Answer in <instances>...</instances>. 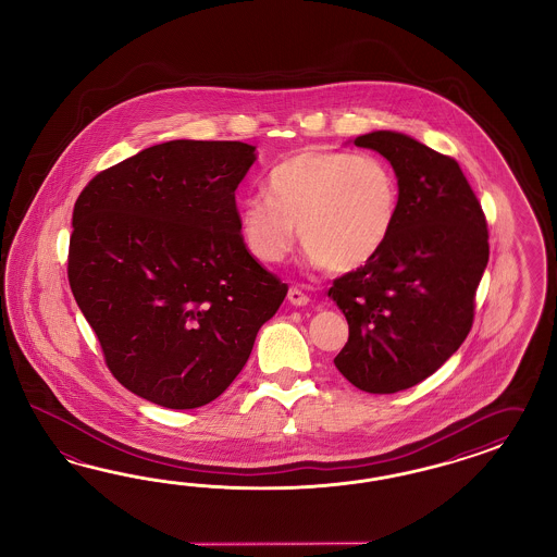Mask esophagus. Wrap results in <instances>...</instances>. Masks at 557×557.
<instances>
[{"label": "esophagus", "instance_id": "obj_1", "mask_svg": "<svg viewBox=\"0 0 557 557\" xmlns=\"http://www.w3.org/2000/svg\"><path fill=\"white\" fill-rule=\"evenodd\" d=\"M287 300H289V304H294V306H306V304L310 302V298L304 294L300 287H289Z\"/></svg>", "mask_w": 557, "mask_h": 557}]
</instances>
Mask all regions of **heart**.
I'll return each mask as SVG.
<instances>
[{
  "label": "heart",
  "instance_id": "heart-1",
  "mask_svg": "<svg viewBox=\"0 0 557 557\" xmlns=\"http://www.w3.org/2000/svg\"><path fill=\"white\" fill-rule=\"evenodd\" d=\"M398 214V182L371 154L306 149L268 175V198L243 203L240 231L263 263H280L296 226L317 265L335 273L359 270L384 249Z\"/></svg>",
  "mask_w": 557,
  "mask_h": 557
}]
</instances>
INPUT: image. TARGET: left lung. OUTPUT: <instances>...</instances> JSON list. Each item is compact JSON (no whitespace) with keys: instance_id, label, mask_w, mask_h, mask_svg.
<instances>
[{"instance_id":"obj_1","label":"left lung","mask_w":557,"mask_h":557,"mask_svg":"<svg viewBox=\"0 0 557 557\" xmlns=\"http://www.w3.org/2000/svg\"><path fill=\"white\" fill-rule=\"evenodd\" d=\"M354 143L388 159L398 214L377 257L329 289L349 324L335 366L355 388L394 394L435 373L468 337L488 228L456 159L394 131Z\"/></svg>"}]
</instances>
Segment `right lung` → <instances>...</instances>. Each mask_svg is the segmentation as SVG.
Instances as JSON below:
<instances>
[{"label":"right lung","instance_id":"add662e5","mask_svg":"<svg viewBox=\"0 0 557 557\" xmlns=\"http://www.w3.org/2000/svg\"><path fill=\"white\" fill-rule=\"evenodd\" d=\"M255 159L238 140H169L75 202L71 292L114 377L152 405L219 398L286 298L240 235L235 189Z\"/></svg>","mask_w":557,"mask_h":557}]
</instances>
